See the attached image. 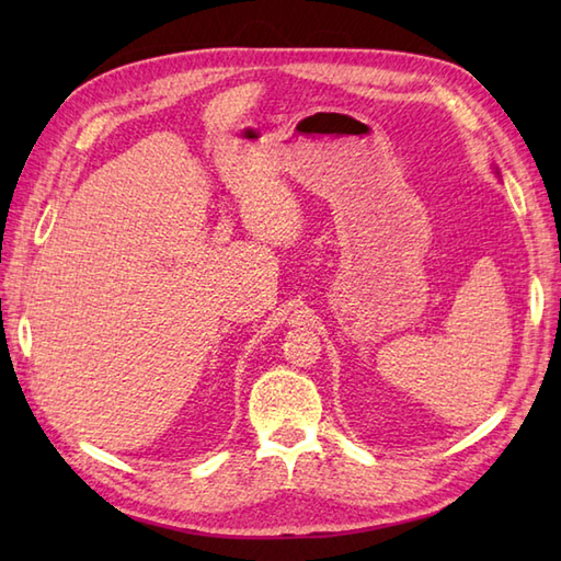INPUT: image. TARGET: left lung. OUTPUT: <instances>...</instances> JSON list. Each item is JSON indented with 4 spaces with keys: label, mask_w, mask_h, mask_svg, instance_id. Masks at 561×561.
Returning a JSON list of instances; mask_svg holds the SVG:
<instances>
[{
    "label": "left lung",
    "mask_w": 561,
    "mask_h": 561,
    "mask_svg": "<svg viewBox=\"0 0 561 561\" xmlns=\"http://www.w3.org/2000/svg\"><path fill=\"white\" fill-rule=\"evenodd\" d=\"M494 173H496V175H499V169H494Z\"/></svg>",
    "instance_id": "8db88e82"
}]
</instances>
